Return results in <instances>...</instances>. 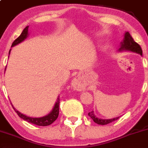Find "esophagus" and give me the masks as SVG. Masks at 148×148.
Listing matches in <instances>:
<instances>
[{
  "label": "esophagus",
  "instance_id": "1",
  "mask_svg": "<svg viewBox=\"0 0 148 148\" xmlns=\"http://www.w3.org/2000/svg\"><path fill=\"white\" fill-rule=\"evenodd\" d=\"M72 86L74 87V89L78 91H82L84 89V85L82 82L81 79L79 77H76L73 79L72 81Z\"/></svg>",
  "mask_w": 148,
  "mask_h": 148
}]
</instances>
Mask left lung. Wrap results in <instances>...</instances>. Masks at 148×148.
Instances as JSON below:
<instances>
[{
    "mask_svg": "<svg viewBox=\"0 0 148 148\" xmlns=\"http://www.w3.org/2000/svg\"><path fill=\"white\" fill-rule=\"evenodd\" d=\"M119 51H130L135 52V53H139L142 56L143 55V51H142L141 47L138 44H137L135 41L133 40L132 37L131 36L130 33L128 31L125 33V35H124V38L122 40V42L120 43V47L119 49ZM88 115L91 117V118L93 120L94 122L95 123L98 124V125H107V124L110 123V122H113V121L117 120V119L120 118V117H115V118L112 119H101L99 117H96L94 111L90 112L88 113Z\"/></svg>",
    "mask_w": 148,
    "mask_h": 148,
    "instance_id": "1",
    "label": "left lung"
}]
</instances>
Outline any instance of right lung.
Segmentation results:
<instances>
[{"label":"right lung","instance_id":"1","mask_svg":"<svg viewBox=\"0 0 148 148\" xmlns=\"http://www.w3.org/2000/svg\"><path fill=\"white\" fill-rule=\"evenodd\" d=\"M28 27H29V26H27L24 28V29L23 30L21 34V35L19 36L14 41H13V44H12L11 47L18 45V44H20V43L23 42V41L27 38L28 36ZM10 51H11V49H10L9 51V54L10 53ZM5 69H6V67H5ZM59 101H60V99H59V96H58L57 99H56V102L55 103L54 106H53V108L52 109L51 112L49 113V114H48L47 115L44 116V117H28V116L25 115V114H22V113H21L20 112L18 111L16 109H15L14 107H13V105H12V107H13V108L14 109L15 112L17 113L18 115L21 118L23 119V120L27 121V122H30V123L34 124V125H38V126H48V125L53 123V122L57 119L58 116H59Z\"/></svg>","mask_w":148,"mask_h":148}]
</instances>
